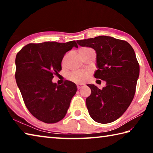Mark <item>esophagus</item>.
Listing matches in <instances>:
<instances>
[{
    "mask_svg": "<svg viewBox=\"0 0 153 153\" xmlns=\"http://www.w3.org/2000/svg\"><path fill=\"white\" fill-rule=\"evenodd\" d=\"M84 86V84H77V89H78V90H79L80 88H82L83 86Z\"/></svg>",
    "mask_w": 153,
    "mask_h": 153,
    "instance_id": "1",
    "label": "esophagus"
}]
</instances>
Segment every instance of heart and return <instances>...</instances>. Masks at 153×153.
<instances>
[{"label": "heart", "mask_w": 153, "mask_h": 153, "mask_svg": "<svg viewBox=\"0 0 153 153\" xmlns=\"http://www.w3.org/2000/svg\"><path fill=\"white\" fill-rule=\"evenodd\" d=\"M88 77V74L86 71L74 72L69 74L68 77L69 79L75 83H82L86 81Z\"/></svg>", "instance_id": "heart-1"}]
</instances>
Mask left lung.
<instances>
[{"label":"left lung","instance_id":"obj_1","mask_svg":"<svg viewBox=\"0 0 153 153\" xmlns=\"http://www.w3.org/2000/svg\"><path fill=\"white\" fill-rule=\"evenodd\" d=\"M77 43L96 51L98 69L94 76L106 82L102 90L87 84L91 89L86 100L90 117L100 123L113 122L125 113L135 94L140 74L135 52L128 42L111 36H99Z\"/></svg>","mask_w":153,"mask_h":153}]
</instances>
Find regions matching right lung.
<instances>
[{"mask_svg": "<svg viewBox=\"0 0 153 153\" xmlns=\"http://www.w3.org/2000/svg\"><path fill=\"white\" fill-rule=\"evenodd\" d=\"M77 48L76 41L28 44L17 54L15 79L25 105L33 116L46 123L63 120L77 91L71 81L58 85L52 79L61 70L67 51Z\"/></svg>", "mask_w": 153, "mask_h": 153, "instance_id": "right-lung-1", "label": "right lung"}]
</instances>
